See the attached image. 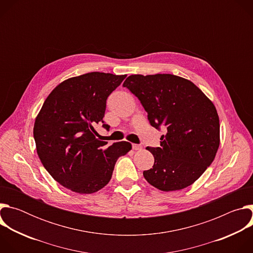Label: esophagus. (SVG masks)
Here are the masks:
<instances>
[{"label": "esophagus", "instance_id": "obj_1", "mask_svg": "<svg viewBox=\"0 0 253 253\" xmlns=\"http://www.w3.org/2000/svg\"><path fill=\"white\" fill-rule=\"evenodd\" d=\"M132 148H133V150H141V149H142V146H141V145H138V144H133Z\"/></svg>", "mask_w": 253, "mask_h": 253}]
</instances>
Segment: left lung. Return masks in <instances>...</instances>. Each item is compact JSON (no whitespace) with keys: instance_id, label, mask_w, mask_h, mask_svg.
Segmentation results:
<instances>
[{"instance_id":"obj_1","label":"left lung","mask_w":253,"mask_h":253,"mask_svg":"<svg viewBox=\"0 0 253 253\" xmlns=\"http://www.w3.org/2000/svg\"><path fill=\"white\" fill-rule=\"evenodd\" d=\"M123 86L141 102L150 124L167 133L161 147H147L153 168L143 172L162 191L193 184L215 158L220 142L219 117L213 103L191 81L171 74L131 75Z\"/></svg>"}]
</instances>
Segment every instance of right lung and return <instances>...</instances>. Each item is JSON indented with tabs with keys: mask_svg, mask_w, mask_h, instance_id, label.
<instances>
[{
	"mask_svg": "<svg viewBox=\"0 0 253 253\" xmlns=\"http://www.w3.org/2000/svg\"><path fill=\"white\" fill-rule=\"evenodd\" d=\"M125 78L100 72L69 78L49 94L36 117L38 156L56 181L71 191L91 194L102 189L117 159L132 148L126 141L107 146L94 128L104 123L106 100Z\"/></svg>",
	"mask_w": 253,
	"mask_h": 253,
	"instance_id": "1",
	"label": "right lung"
}]
</instances>
